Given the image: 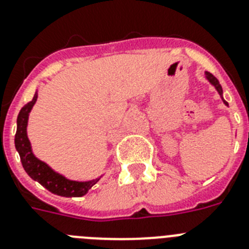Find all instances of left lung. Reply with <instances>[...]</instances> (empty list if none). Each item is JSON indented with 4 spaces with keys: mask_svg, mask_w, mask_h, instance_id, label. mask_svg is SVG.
Here are the masks:
<instances>
[{
    "mask_svg": "<svg viewBox=\"0 0 249 249\" xmlns=\"http://www.w3.org/2000/svg\"><path fill=\"white\" fill-rule=\"evenodd\" d=\"M205 78L208 79L210 85L214 86V89H216V92L219 93V96H220V99L223 100V102H224V105L228 106V102L225 101L224 97H223V89H221V86H220V83H219L218 79L215 78V77L213 76V74L210 72H205Z\"/></svg>",
    "mask_w": 249,
    "mask_h": 249,
    "instance_id": "left-lung-1",
    "label": "left lung"
}]
</instances>
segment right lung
I'll use <instances>...</instances> for the list:
<instances>
[{
    "instance_id": "obj_1",
    "label": "right lung",
    "mask_w": 249,
    "mask_h": 249,
    "mask_svg": "<svg viewBox=\"0 0 249 249\" xmlns=\"http://www.w3.org/2000/svg\"><path fill=\"white\" fill-rule=\"evenodd\" d=\"M36 100L37 92H35L33 100L20 110L18 116L15 147L18 152L22 167L31 178L44 186L54 195L63 196V197H81V196L86 195L93 185L99 182L102 175L97 178L89 179V181H73L60 173L55 172L49 164L40 160L35 156L28 138V123L29 115H30V111L33 110V106L35 105Z\"/></svg>"
}]
</instances>
